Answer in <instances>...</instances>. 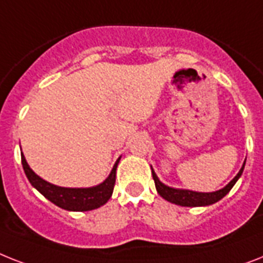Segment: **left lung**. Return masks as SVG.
Returning <instances> with one entry per match:
<instances>
[{"instance_id": "8db88e82", "label": "left lung", "mask_w": 263, "mask_h": 263, "mask_svg": "<svg viewBox=\"0 0 263 263\" xmlns=\"http://www.w3.org/2000/svg\"><path fill=\"white\" fill-rule=\"evenodd\" d=\"M245 164H246V160H245L243 165H242L240 171L238 172V175H236L227 185L223 186L222 190L215 191V192H196V191L183 190V188H173V186L165 185L162 181H160V179H158L157 175H156V172L153 171L152 166L151 169L158 195L161 197H164L165 200H168L169 203L181 205V207H205V205L214 204V203L219 201L220 199H223L226 195L229 194L230 191H231V188L235 185L236 181L239 180L242 173H243Z\"/></svg>"}]
</instances>
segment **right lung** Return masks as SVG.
Segmentation results:
<instances>
[{"label": "right lung", "instance_id": "add662e5", "mask_svg": "<svg viewBox=\"0 0 263 263\" xmlns=\"http://www.w3.org/2000/svg\"><path fill=\"white\" fill-rule=\"evenodd\" d=\"M121 157L118 158L112 166L111 172L107 176L105 181L94 186L88 188H67V186H59L55 184H51L41 179L40 176L30 169L28 165L27 160L24 157L21 152V162H23L24 172L27 175L29 183L33 188L40 192L45 199H48L58 207L67 210V211H91L95 208H99L101 205L106 204L108 199L111 197L114 184H116V173L117 166Z\"/></svg>", "mask_w": 263, "mask_h": 263}]
</instances>
